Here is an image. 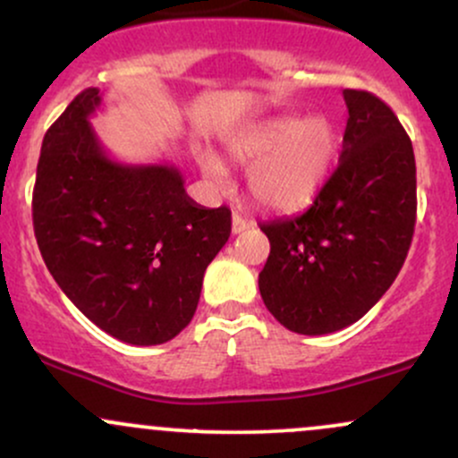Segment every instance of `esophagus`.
Returning <instances> with one entry per match:
<instances>
[{"mask_svg": "<svg viewBox=\"0 0 458 458\" xmlns=\"http://www.w3.org/2000/svg\"><path fill=\"white\" fill-rule=\"evenodd\" d=\"M251 224H254V222H250V219H245L243 215H239V213L233 215V233H234V234L245 233L247 228H251Z\"/></svg>", "mask_w": 458, "mask_h": 458, "instance_id": "obj_1", "label": "esophagus"}]
</instances>
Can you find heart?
I'll list each match as a JSON object with an SVG mask.
<instances>
[{
  "mask_svg": "<svg viewBox=\"0 0 458 458\" xmlns=\"http://www.w3.org/2000/svg\"><path fill=\"white\" fill-rule=\"evenodd\" d=\"M225 148L243 165L255 163L247 174V187L260 207L293 213L306 208L323 189L338 138L334 124L323 115L306 120L280 115L241 129ZM199 167L211 181H224L222 165L208 152L199 157Z\"/></svg>",
  "mask_w": 458,
  "mask_h": 458,
  "instance_id": "b5f03b06",
  "label": "heart"
}]
</instances>
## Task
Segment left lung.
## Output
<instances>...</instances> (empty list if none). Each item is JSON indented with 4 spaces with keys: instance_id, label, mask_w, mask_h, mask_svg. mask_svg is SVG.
I'll return each instance as SVG.
<instances>
[{
    "instance_id": "1",
    "label": "left lung",
    "mask_w": 458,
    "mask_h": 458,
    "mask_svg": "<svg viewBox=\"0 0 458 458\" xmlns=\"http://www.w3.org/2000/svg\"><path fill=\"white\" fill-rule=\"evenodd\" d=\"M343 152L312 207L260 224L271 243L262 301L286 329L323 335L353 325L396 280L415 225V157L396 114L344 90Z\"/></svg>"
}]
</instances>
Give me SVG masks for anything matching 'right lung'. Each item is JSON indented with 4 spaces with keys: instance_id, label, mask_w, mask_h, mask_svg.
Masks as SVG:
<instances>
[{
    "instance_id": "add662e5",
    "label": "right lung",
    "mask_w": 458,
    "mask_h": 458,
    "mask_svg": "<svg viewBox=\"0 0 458 458\" xmlns=\"http://www.w3.org/2000/svg\"><path fill=\"white\" fill-rule=\"evenodd\" d=\"M98 88L45 133L31 217L57 286L105 334L163 344L196 314L204 271L230 236L228 207H199L174 165H127L90 124Z\"/></svg>"
}]
</instances>
